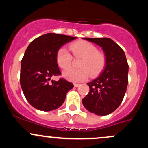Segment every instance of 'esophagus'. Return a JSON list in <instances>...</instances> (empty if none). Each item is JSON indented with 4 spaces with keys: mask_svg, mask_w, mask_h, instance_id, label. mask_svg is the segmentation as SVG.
<instances>
[{
    "mask_svg": "<svg viewBox=\"0 0 148 148\" xmlns=\"http://www.w3.org/2000/svg\"><path fill=\"white\" fill-rule=\"evenodd\" d=\"M74 87L78 88V87H79V86H81V84H74Z\"/></svg>",
    "mask_w": 148,
    "mask_h": 148,
    "instance_id": "1",
    "label": "esophagus"
}]
</instances>
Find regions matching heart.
<instances>
[{"mask_svg":"<svg viewBox=\"0 0 148 148\" xmlns=\"http://www.w3.org/2000/svg\"><path fill=\"white\" fill-rule=\"evenodd\" d=\"M74 57L82 58L79 66L81 68L73 67L65 69L62 76L65 79L74 82H79L86 80L89 76H95L102 71L106 64V58L103 54L98 51L96 47L86 41H79L69 46ZM72 56L64 47L58 50L56 61L59 67L62 69L68 67L72 63Z\"/></svg>","mask_w":148,"mask_h":148,"instance_id":"1","label":"heart"}]
</instances>
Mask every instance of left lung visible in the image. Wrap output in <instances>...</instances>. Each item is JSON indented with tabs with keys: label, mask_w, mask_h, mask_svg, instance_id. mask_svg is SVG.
Instances as JSON below:
<instances>
[{
	"label": "left lung",
	"mask_w": 148,
	"mask_h": 148,
	"mask_svg": "<svg viewBox=\"0 0 148 148\" xmlns=\"http://www.w3.org/2000/svg\"><path fill=\"white\" fill-rule=\"evenodd\" d=\"M84 39L101 47L106 64L101 74L87 84L90 92L82 103L90 113L107 115L118 108L126 92L129 71L126 56L121 47L110 38Z\"/></svg>",
	"instance_id": "1"
}]
</instances>
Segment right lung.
<instances>
[{"mask_svg":"<svg viewBox=\"0 0 148 148\" xmlns=\"http://www.w3.org/2000/svg\"><path fill=\"white\" fill-rule=\"evenodd\" d=\"M76 38L47 33L35 39L27 47L21 60L20 84L27 101L34 108L43 111L56 109L74 87L64 79L49 81L53 76L61 74L56 61L58 50Z\"/></svg>","mask_w":148,"mask_h":148,"instance_id":"1","label":"right lung"}]
</instances>
